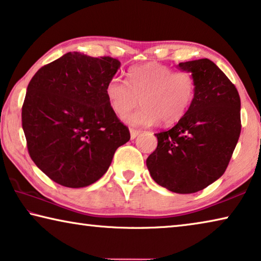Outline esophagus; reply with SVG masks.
I'll return each mask as SVG.
<instances>
[{
	"mask_svg": "<svg viewBox=\"0 0 261 261\" xmlns=\"http://www.w3.org/2000/svg\"><path fill=\"white\" fill-rule=\"evenodd\" d=\"M140 134L139 130H135V129H130V137L131 139H135L137 136Z\"/></svg>",
	"mask_w": 261,
	"mask_h": 261,
	"instance_id": "esophagus-1",
	"label": "esophagus"
}]
</instances>
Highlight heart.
<instances>
[{
	"label": "heart",
	"mask_w": 261,
	"mask_h": 261,
	"mask_svg": "<svg viewBox=\"0 0 261 261\" xmlns=\"http://www.w3.org/2000/svg\"><path fill=\"white\" fill-rule=\"evenodd\" d=\"M105 94L109 107L123 117L140 101L142 110L126 118L135 126H151L160 121L173 125L192 108L197 94V80L189 71H174L166 65L147 63L127 71V82L113 76L107 82Z\"/></svg>",
	"instance_id": "1"
}]
</instances>
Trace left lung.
<instances>
[{
  "label": "left lung",
  "mask_w": 261,
  "mask_h": 261,
  "mask_svg": "<svg viewBox=\"0 0 261 261\" xmlns=\"http://www.w3.org/2000/svg\"><path fill=\"white\" fill-rule=\"evenodd\" d=\"M179 68L195 75V101L172 129L155 134L158 146L146 166L161 187L192 194L224 174L242 130L241 97L212 60L186 61Z\"/></svg>",
  "instance_id": "8db88e82"
}]
</instances>
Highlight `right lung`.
Instances as JSON below:
<instances>
[{
	"instance_id": "right-lung-1",
	"label": "right lung",
	"mask_w": 261,
	"mask_h": 261,
	"mask_svg": "<svg viewBox=\"0 0 261 261\" xmlns=\"http://www.w3.org/2000/svg\"><path fill=\"white\" fill-rule=\"evenodd\" d=\"M121 66L111 57L68 52L29 82L22 126L31 159L49 179L81 188L108 171L130 131L114 114L105 88Z\"/></svg>"
}]
</instances>
